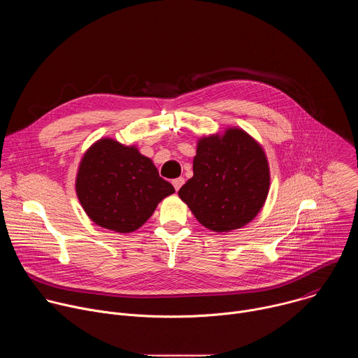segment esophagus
Instances as JSON below:
<instances>
[{
    "label": "esophagus",
    "mask_w": 358,
    "mask_h": 358,
    "mask_svg": "<svg viewBox=\"0 0 358 358\" xmlns=\"http://www.w3.org/2000/svg\"><path fill=\"white\" fill-rule=\"evenodd\" d=\"M184 178L182 177H178V178H176V180H173V185H174V188H176V191H178L181 187H182V184H184Z\"/></svg>",
    "instance_id": "1"
}]
</instances>
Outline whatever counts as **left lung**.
Returning <instances> with one entry per match:
<instances>
[{
    "label": "left lung",
    "mask_w": 358,
    "mask_h": 358,
    "mask_svg": "<svg viewBox=\"0 0 358 358\" xmlns=\"http://www.w3.org/2000/svg\"><path fill=\"white\" fill-rule=\"evenodd\" d=\"M194 176L178 195L206 228L229 232L249 224L266 201L271 174L262 145L245 130L201 137Z\"/></svg>",
    "instance_id": "obj_1"
}]
</instances>
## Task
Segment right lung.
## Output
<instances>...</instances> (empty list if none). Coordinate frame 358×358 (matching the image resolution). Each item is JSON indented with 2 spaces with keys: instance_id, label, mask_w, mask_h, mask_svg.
Returning <instances> with one entry per match:
<instances>
[{
  "instance_id": "1",
  "label": "right lung",
  "mask_w": 358,
  "mask_h": 358,
  "mask_svg": "<svg viewBox=\"0 0 358 358\" xmlns=\"http://www.w3.org/2000/svg\"><path fill=\"white\" fill-rule=\"evenodd\" d=\"M173 192L174 187L136 145L109 137L87 148L76 174V194L87 217L120 234L138 229Z\"/></svg>"
}]
</instances>
